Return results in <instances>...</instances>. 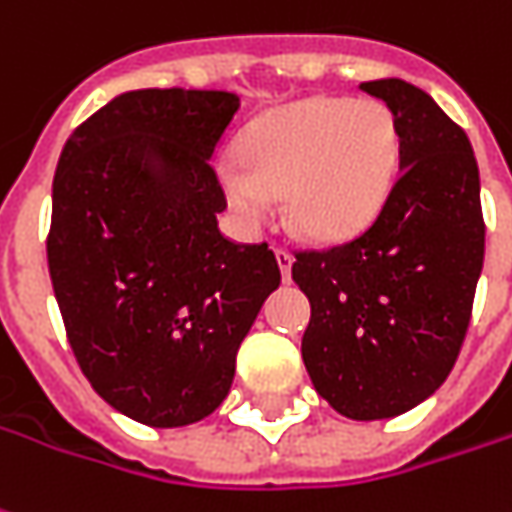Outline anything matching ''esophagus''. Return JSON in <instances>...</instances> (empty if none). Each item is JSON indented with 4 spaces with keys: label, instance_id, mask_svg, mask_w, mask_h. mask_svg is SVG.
I'll use <instances>...</instances> for the list:
<instances>
[{
    "label": "esophagus",
    "instance_id": "obj_1",
    "mask_svg": "<svg viewBox=\"0 0 512 512\" xmlns=\"http://www.w3.org/2000/svg\"><path fill=\"white\" fill-rule=\"evenodd\" d=\"M274 257H277V266H280V274H283V283L291 280V263H294V257L291 252H285V249H274Z\"/></svg>",
    "mask_w": 512,
    "mask_h": 512
}]
</instances>
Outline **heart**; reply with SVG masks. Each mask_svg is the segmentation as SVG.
Here are the masks:
<instances>
[{
	"label": "heart",
	"instance_id": "obj_1",
	"mask_svg": "<svg viewBox=\"0 0 512 512\" xmlns=\"http://www.w3.org/2000/svg\"><path fill=\"white\" fill-rule=\"evenodd\" d=\"M401 131L375 100L314 97L263 114L238 139V162L218 168L227 204L246 224L283 196L285 218L319 243L347 241L387 204Z\"/></svg>",
	"mask_w": 512,
	"mask_h": 512
}]
</instances>
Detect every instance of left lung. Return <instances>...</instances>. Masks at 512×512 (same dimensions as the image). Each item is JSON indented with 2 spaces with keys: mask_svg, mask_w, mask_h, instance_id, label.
<instances>
[{
  "mask_svg": "<svg viewBox=\"0 0 512 512\" xmlns=\"http://www.w3.org/2000/svg\"><path fill=\"white\" fill-rule=\"evenodd\" d=\"M392 111L401 176L358 238L300 252L291 277L311 302L302 361L350 420L398 417L434 395L460 356L485 260L471 142L423 89L358 86Z\"/></svg>",
  "mask_w": 512,
  "mask_h": 512,
  "instance_id": "1",
  "label": "left lung"
}]
</instances>
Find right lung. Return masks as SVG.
<instances>
[{"label":"right lung","mask_w":512,"mask_h":512,"mask_svg":"<svg viewBox=\"0 0 512 512\" xmlns=\"http://www.w3.org/2000/svg\"><path fill=\"white\" fill-rule=\"evenodd\" d=\"M238 109L215 89L123 92L72 131L52 179L47 260L69 344L97 395L154 429L221 406L280 285L266 243L218 229L210 159Z\"/></svg>","instance_id":"right-lung-1"}]
</instances>
